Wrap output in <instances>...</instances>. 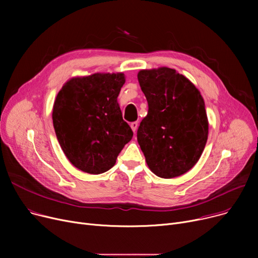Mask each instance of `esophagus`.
<instances>
[{
  "instance_id": "34e87169",
  "label": "esophagus",
  "mask_w": 258,
  "mask_h": 258,
  "mask_svg": "<svg viewBox=\"0 0 258 258\" xmlns=\"http://www.w3.org/2000/svg\"><path fill=\"white\" fill-rule=\"evenodd\" d=\"M131 127L133 130L134 133L137 132V128H138V122H132L131 123Z\"/></svg>"
}]
</instances>
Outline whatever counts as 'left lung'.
Segmentation results:
<instances>
[{
	"label": "left lung",
	"mask_w": 258,
	"mask_h": 258,
	"mask_svg": "<svg viewBox=\"0 0 258 258\" xmlns=\"http://www.w3.org/2000/svg\"><path fill=\"white\" fill-rule=\"evenodd\" d=\"M138 80L148 112L137 140L148 168L163 179L190 170L208 139V118L200 91L184 75L167 67L140 70Z\"/></svg>",
	"instance_id": "obj_1"
}]
</instances>
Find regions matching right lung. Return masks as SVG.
Segmentation results:
<instances>
[{
    "instance_id": "obj_1",
    "label": "right lung",
    "mask_w": 258,
    "mask_h": 258,
    "mask_svg": "<svg viewBox=\"0 0 258 258\" xmlns=\"http://www.w3.org/2000/svg\"><path fill=\"white\" fill-rule=\"evenodd\" d=\"M123 73H94L69 79L53 104V126L66 157L79 170L99 174L111 169L133 138L117 97Z\"/></svg>"
}]
</instances>
